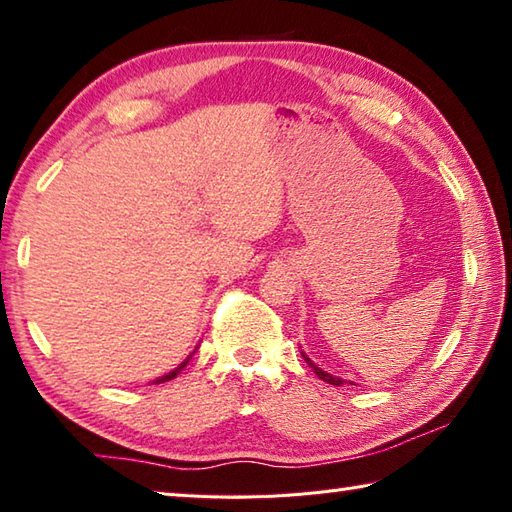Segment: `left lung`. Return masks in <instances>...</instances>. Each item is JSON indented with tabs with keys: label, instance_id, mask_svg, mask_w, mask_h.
<instances>
[{
	"label": "left lung",
	"instance_id": "1",
	"mask_svg": "<svg viewBox=\"0 0 512 512\" xmlns=\"http://www.w3.org/2000/svg\"><path fill=\"white\" fill-rule=\"evenodd\" d=\"M302 353V356H304V360H306V365H309L311 369H313V374L315 376H318L320 380H324V383H329V385H336V387H340L342 383H345V380H342V378H338V376H333V374H327V371H324V369H320L318 365H315V362L311 360V358H306V353L304 351H300Z\"/></svg>",
	"mask_w": 512,
	"mask_h": 512
}]
</instances>
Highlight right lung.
Returning <instances> with one entry per match:
<instances>
[{
    "instance_id": "obj_1",
    "label": "right lung",
    "mask_w": 512,
    "mask_h": 512,
    "mask_svg": "<svg viewBox=\"0 0 512 512\" xmlns=\"http://www.w3.org/2000/svg\"><path fill=\"white\" fill-rule=\"evenodd\" d=\"M194 351H197V349H194ZM190 356H192V353H190ZM190 356H188V358H185V360L181 362V365H179V367H176L174 371H170V374H165V376H161V378H156V380H154V385H159V383H165V380H172V378H176V376H179V374H181V371H183V367H185V365H188V362H190Z\"/></svg>"
}]
</instances>
